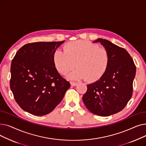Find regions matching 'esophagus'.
<instances>
[{"label":"esophagus","instance_id":"1","mask_svg":"<svg viewBox=\"0 0 146 146\" xmlns=\"http://www.w3.org/2000/svg\"><path fill=\"white\" fill-rule=\"evenodd\" d=\"M70 85L72 86H75L78 85V83L76 82H70Z\"/></svg>","mask_w":146,"mask_h":146}]
</instances>
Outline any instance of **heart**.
Returning <instances> with one entry per match:
<instances>
[{
    "instance_id": "heart-1",
    "label": "heart",
    "mask_w": 146,
    "mask_h": 146,
    "mask_svg": "<svg viewBox=\"0 0 146 146\" xmlns=\"http://www.w3.org/2000/svg\"><path fill=\"white\" fill-rule=\"evenodd\" d=\"M64 51L57 50L53 54V62L57 70L66 74L76 66L78 68L68 75L71 79H85L92 82L100 79L108 68L110 56L103 47L86 41L68 42Z\"/></svg>"
}]
</instances>
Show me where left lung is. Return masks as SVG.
I'll list each match as a JSON object with an SVG mask.
<instances>
[{"mask_svg":"<svg viewBox=\"0 0 146 146\" xmlns=\"http://www.w3.org/2000/svg\"><path fill=\"white\" fill-rule=\"evenodd\" d=\"M95 42H101L108 51L110 62L102 77L87 85L82 99L92 113L107 117L123 110L131 99L136 67L125 49L102 38Z\"/></svg>","mask_w":146,"mask_h":146,"instance_id":"left-lung-1","label":"left lung"}]
</instances>
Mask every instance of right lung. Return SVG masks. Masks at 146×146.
Instances as JSON below:
<instances>
[{"label": "right lung", "instance_id": "obj_1", "mask_svg": "<svg viewBox=\"0 0 146 146\" xmlns=\"http://www.w3.org/2000/svg\"><path fill=\"white\" fill-rule=\"evenodd\" d=\"M63 42L27 44L13 57L10 88L23 110L36 116L48 114L70 88V83L61 77L53 62L54 52Z\"/></svg>", "mask_w": 146, "mask_h": 146}]
</instances>
